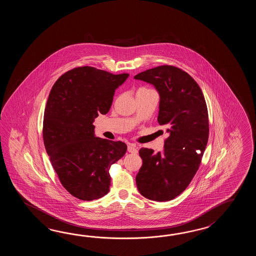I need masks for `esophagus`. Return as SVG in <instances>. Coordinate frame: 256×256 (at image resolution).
<instances>
[{
    "mask_svg": "<svg viewBox=\"0 0 256 256\" xmlns=\"http://www.w3.org/2000/svg\"><path fill=\"white\" fill-rule=\"evenodd\" d=\"M127 150H128V152H132V154H137V148H136V146L132 144H130L128 146Z\"/></svg>",
    "mask_w": 256,
    "mask_h": 256,
    "instance_id": "34e87169",
    "label": "esophagus"
}]
</instances>
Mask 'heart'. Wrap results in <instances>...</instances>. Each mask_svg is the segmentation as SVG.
<instances>
[{"mask_svg":"<svg viewBox=\"0 0 256 256\" xmlns=\"http://www.w3.org/2000/svg\"><path fill=\"white\" fill-rule=\"evenodd\" d=\"M141 90H146V88H141Z\"/></svg>","mask_w":256,"mask_h":256,"instance_id":"b5f03b06","label":"heart"}]
</instances>
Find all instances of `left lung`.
Returning <instances> with one entry per match:
<instances>
[{"instance_id": "obj_1", "label": "left lung", "mask_w": 256, "mask_h": 256, "mask_svg": "<svg viewBox=\"0 0 256 256\" xmlns=\"http://www.w3.org/2000/svg\"><path fill=\"white\" fill-rule=\"evenodd\" d=\"M134 78L156 88L160 95L158 124L169 134L163 152L140 149L142 164L136 185L148 200L168 202L185 190L202 163L210 130L207 104L193 78L174 66H159Z\"/></svg>"}]
</instances>
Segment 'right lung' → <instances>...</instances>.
I'll return each mask as SVG.
<instances>
[{"mask_svg": "<svg viewBox=\"0 0 256 256\" xmlns=\"http://www.w3.org/2000/svg\"><path fill=\"white\" fill-rule=\"evenodd\" d=\"M128 76L78 66L60 76L50 90L44 114V144L61 184L78 200L105 196L110 166L126 154L124 142L96 137L92 124L100 114L109 112L115 90Z\"/></svg>", "mask_w": 256, "mask_h": 256, "instance_id": "add662e5", "label": "right lung"}]
</instances>
